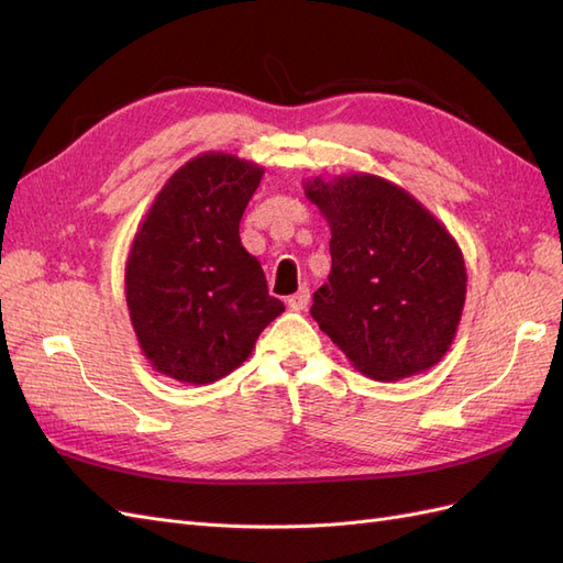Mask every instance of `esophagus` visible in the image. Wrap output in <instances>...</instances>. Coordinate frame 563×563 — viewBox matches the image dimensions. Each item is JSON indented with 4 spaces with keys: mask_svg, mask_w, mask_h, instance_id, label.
I'll list each match as a JSON object with an SVG mask.
<instances>
[{
    "mask_svg": "<svg viewBox=\"0 0 563 563\" xmlns=\"http://www.w3.org/2000/svg\"><path fill=\"white\" fill-rule=\"evenodd\" d=\"M286 302H288V308L296 310V312L305 310V308H308V302H310V288H300V291H296L294 296H288Z\"/></svg>",
    "mask_w": 563,
    "mask_h": 563,
    "instance_id": "obj_1",
    "label": "esophagus"
}]
</instances>
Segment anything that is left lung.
<instances>
[{"label": "left lung", "instance_id": "8db88e82", "mask_svg": "<svg viewBox=\"0 0 563 563\" xmlns=\"http://www.w3.org/2000/svg\"><path fill=\"white\" fill-rule=\"evenodd\" d=\"M331 228V275L310 314L356 371L401 380L451 347L467 294L460 246L404 187L371 174L308 180Z\"/></svg>", "mask_w": 563, "mask_h": 563}]
</instances>
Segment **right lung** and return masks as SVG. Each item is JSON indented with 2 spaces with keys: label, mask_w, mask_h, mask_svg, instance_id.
Returning a JSON list of instances; mask_svg holds the SVG:
<instances>
[{
  "label": "right lung",
  "mask_w": 563,
  "mask_h": 563,
  "mask_svg": "<svg viewBox=\"0 0 563 563\" xmlns=\"http://www.w3.org/2000/svg\"><path fill=\"white\" fill-rule=\"evenodd\" d=\"M263 168L203 152L166 180L135 232L126 305L152 368L190 385L225 378L284 302L267 294L261 263L240 240V220Z\"/></svg>",
  "instance_id": "1"
}]
</instances>
